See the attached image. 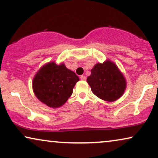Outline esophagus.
<instances>
[{
  "label": "esophagus",
  "instance_id": "34e87169",
  "mask_svg": "<svg viewBox=\"0 0 158 158\" xmlns=\"http://www.w3.org/2000/svg\"><path fill=\"white\" fill-rule=\"evenodd\" d=\"M81 79L82 80V81H85V80H86V77L85 76V75H81Z\"/></svg>",
  "mask_w": 158,
  "mask_h": 158
}]
</instances>
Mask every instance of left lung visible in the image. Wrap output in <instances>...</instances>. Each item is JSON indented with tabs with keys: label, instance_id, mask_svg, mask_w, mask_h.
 Wrapping results in <instances>:
<instances>
[{
	"label": "left lung",
	"instance_id": "8db88e82",
	"mask_svg": "<svg viewBox=\"0 0 158 158\" xmlns=\"http://www.w3.org/2000/svg\"><path fill=\"white\" fill-rule=\"evenodd\" d=\"M87 82L94 95L108 102L121 98L127 88L124 75L110 60L95 64Z\"/></svg>",
	"mask_w": 158,
	"mask_h": 158
}]
</instances>
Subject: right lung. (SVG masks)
I'll list each match as a JSON object with an SVG mask.
<instances>
[{"mask_svg":"<svg viewBox=\"0 0 158 158\" xmlns=\"http://www.w3.org/2000/svg\"><path fill=\"white\" fill-rule=\"evenodd\" d=\"M79 77L64 63L49 62L44 64L32 81L34 94L41 102L56 109L62 106L73 94Z\"/></svg>","mask_w":158,"mask_h":158,"instance_id":"right-lung-1","label":"right lung"}]
</instances>
